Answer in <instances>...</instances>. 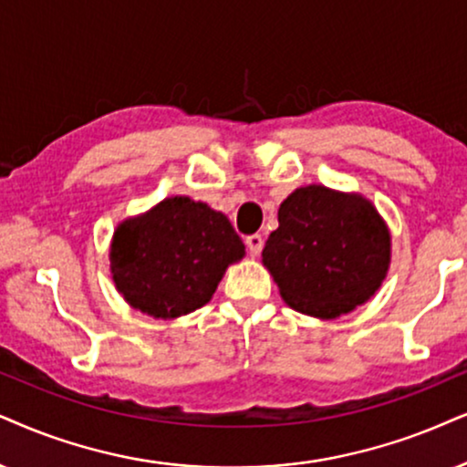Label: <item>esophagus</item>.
<instances>
[{
	"instance_id": "1",
	"label": "esophagus",
	"mask_w": 467,
	"mask_h": 467,
	"mask_svg": "<svg viewBox=\"0 0 467 467\" xmlns=\"http://www.w3.org/2000/svg\"><path fill=\"white\" fill-rule=\"evenodd\" d=\"M245 245L252 256H256V254H261L263 250V237L261 234H250V237H245Z\"/></svg>"
}]
</instances>
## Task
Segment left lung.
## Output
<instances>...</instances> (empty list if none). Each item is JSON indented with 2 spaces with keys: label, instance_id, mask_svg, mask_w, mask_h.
Here are the masks:
<instances>
[{
  "label": "left lung",
  "instance_id": "1",
  "mask_svg": "<svg viewBox=\"0 0 467 467\" xmlns=\"http://www.w3.org/2000/svg\"><path fill=\"white\" fill-rule=\"evenodd\" d=\"M263 265L282 299L302 315L338 318L368 302L392 261L390 228L368 198L306 185L277 209Z\"/></svg>",
  "mask_w": 467,
  "mask_h": 467
}]
</instances>
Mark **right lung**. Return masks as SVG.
Instances as JSON below:
<instances>
[{"label": "right lung", "mask_w": 467, "mask_h": 467, "mask_svg": "<svg viewBox=\"0 0 467 467\" xmlns=\"http://www.w3.org/2000/svg\"><path fill=\"white\" fill-rule=\"evenodd\" d=\"M245 245L222 211L170 196L118 223L109 274L120 297L152 318H179L211 302Z\"/></svg>", "instance_id": "right-lung-1"}]
</instances>
